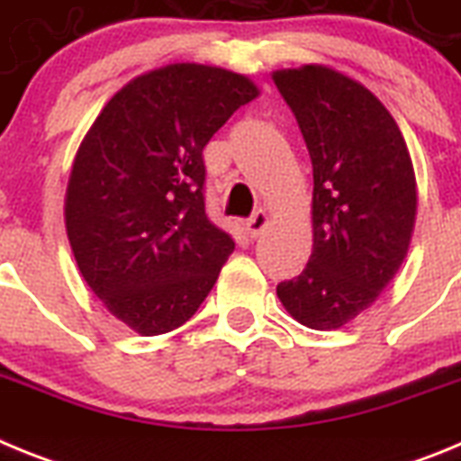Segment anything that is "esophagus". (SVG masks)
Masks as SVG:
<instances>
[{
	"instance_id": "34e87169",
	"label": "esophagus",
	"mask_w": 461,
	"mask_h": 461,
	"mask_svg": "<svg viewBox=\"0 0 461 461\" xmlns=\"http://www.w3.org/2000/svg\"><path fill=\"white\" fill-rule=\"evenodd\" d=\"M267 223H270L267 212L258 210L251 214V219H247V221H244V230H247V235H249V238H258V235L267 228Z\"/></svg>"
}]
</instances>
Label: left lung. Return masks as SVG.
Listing matches in <instances>:
<instances>
[{"instance_id":"left-lung-1","label":"left lung","mask_w":461,"mask_h":461,"mask_svg":"<svg viewBox=\"0 0 461 461\" xmlns=\"http://www.w3.org/2000/svg\"><path fill=\"white\" fill-rule=\"evenodd\" d=\"M313 168V247L276 297L297 323L337 330L372 307L402 267L418 212L413 161L388 108L323 64L272 73Z\"/></svg>"}]
</instances>
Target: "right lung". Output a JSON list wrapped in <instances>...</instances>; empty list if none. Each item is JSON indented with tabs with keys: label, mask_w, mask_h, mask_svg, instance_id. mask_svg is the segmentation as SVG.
Instances as JSON below:
<instances>
[{
	"label": "right lung",
	"mask_w": 461,
	"mask_h": 461,
	"mask_svg": "<svg viewBox=\"0 0 461 461\" xmlns=\"http://www.w3.org/2000/svg\"><path fill=\"white\" fill-rule=\"evenodd\" d=\"M258 94L242 73L168 64L124 85L85 133L64 198L68 244L85 284L138 335L185 325L233 254L205 214L203 149Z\"/></svg>",
	"instance_id": "obj_1"
}]
</instances>
